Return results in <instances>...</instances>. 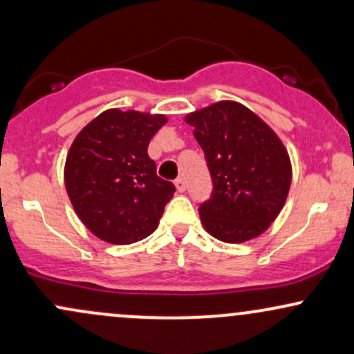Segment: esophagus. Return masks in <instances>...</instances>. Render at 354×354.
I'll return each instance as SVG.
<instances>
[{"mask_svg":"<svg viewBox=\"0 0 354 354\" xmlns=\"http://www.w3.org/2000/svg\"><path fill=\"white\" fill-rule=\"evenodd\" d=\"M174 186H176V189L180 191V193H183V191H186V181H185V178H178V180L174 181Z\"/></svg>","mask_w":354,"mask_h":354,"instance_id":"34e87169","label":"esophagus"}]
</instances>
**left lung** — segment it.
Returning <instances> with one entry per match:
<instances>
[{"label":"left lung","mask_w":354,"mask_h":354,"mask_svg":"<svg viewBox=\"0 0 354 354\" xmlns=\"http://www.w3.org/2000/svg\"><path fill=\"white\" fill-rule=\"evenodd\" d=\"M185 121L194 128L213 180V193L200 206L205 230L225 243L265 233L291 186V161L278 135L236 101H218Z\"/></svg>","instance_id":"8db88e82"}]
</instances>
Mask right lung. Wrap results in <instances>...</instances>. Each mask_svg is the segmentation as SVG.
<instances>
[{"instance_id": "1", "label": "right lung", "mask_w": 354, "mask_h": 354, "mask_svg": "<svg viewBox=\"0 0 354 354\" xmlns=\"http://www.w3.org/2000/svg\"><path fill=\"white\" fill-rule=\"evenodd\" d=\"M166 121L165 115L108 109L73 141L64 165L68 196L103 241L131 245L160 225L176 189L156 174L148 145Z\"/></svg>"}]
</instances>
